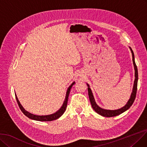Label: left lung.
Here are the masks:
<instances>
[{
	"mask_svg": "<svg viewBox=\"0 0 147 147\" xmlns=\"http://www.w3.org/2000/svg\"><path fill=\"white\" fill-rule=\"evenodd\" d=\"M130 50L131 51L132 53V57H133V63L134 64V70H135V80L134 82V86H133V92L131 93V95L130 96V99H129L126 105L124 107H123L121 109H118V110H105L103 109H101V107H99L98 105L96 104L95 102V99L93 98L92 92L91 91L90 88L89 87V85L87 84V89H88V94H89V97L90 99V101L92 105V107L93 109V110H95L96 112L100 115L104 116V117H113V116H116L117 115H119L121 114L122 113L124 112L125 111L127 110L129 108H130L132 104H133L134 99L136 98V92H137V87H138V68L136 64V63H135L134 61V55L133 51L131 49V48Z\"/></svg>",
	"mask_w": 147,
	"mask_h": 147,
	"instance_id": "8db88e82",
	"label": "left lung"
}]
</instances>
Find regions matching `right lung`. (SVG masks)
Wrapping results in <instances>:
<instances>
[{
  "label": "right lung",
  "instance_id": "right-lung-1",
  "mask_svg": "<svg viewBox=\"0 0 147 147\" xmlns=\"http://www.w3.org/2000/svg\"><path fill=\"white\" fill-rule=\"evenodd\" d=\"M74 84H75V82H74V83L71 85H70L67 89L65 100H64L61 107L59 110H58V111H57L56 113H55L54 114H52V115H49L38 116V115H33V114L29 113L28 111L25 110L24 109V108L22 107V105L20 104L19 101L18 100V98H17V97L16 96V94H15V96H16V100H17V104H18V105H19V107L20 109L21 110V111H22L23 113L24 114L25 116H26L28 118L32 119H34V120L39 121H54V120H55L58 118H59L64 113V111H65V110L66 109V107H67V104L68 97H69V93H70V89H71L72 86Z\"/></svg>",
  "mask_w": 147,
  "mask_h": 147
}]
</instances>
